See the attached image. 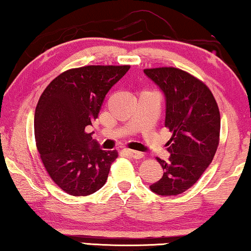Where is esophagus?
<instances>
[{
  "instance_id": "esophagus-1",
  "label": "esophagus",
  "mask_w": 251,
  "mask_h": 251,
  "mask_svg": "<svg viewBox=\"0 0 251 251\" xmlns=\"http://www.w3.org/2000/svg\"><path fill=\"white\" fill-rule=\"evenodd\" d=\"M123 152H125V153H126V155H129V157H131V158H133V159H141V158L144 157V154H143L142 152L133 151V150L126 149V150H123Z\"/></svg>"
}]
</instances>
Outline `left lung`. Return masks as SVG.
<instances>
[{"label":"left lung","mask_w":251,"mask_h":251,"mask_svg":"<svg viewBox=\"0 0 251 251\" xmlns=\"http://www.w3.org/2000/svg\"><path fill=\"white\" fill-rule=\"evenodd\" d=\"M144 74L165 96V126L173 132L167 161L158 159L164 175L150 189L160 196H176L196 183L219 144L220 114L209 87L176 68L145 69Z\"/></svg>","instance_id":"obj_1"}]
</instances>
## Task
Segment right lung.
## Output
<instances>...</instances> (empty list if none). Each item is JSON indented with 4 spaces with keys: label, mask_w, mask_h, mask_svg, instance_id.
I'll use <instances>...</instances> for the list:
<instances>
[{
    "label": "right lung",
    "mask_w": 251,
    "mask_h": 251,
    "mask_svg": "<svg viewBox=\"0 0 251 251\" xmlns=\"http://www.w3.org/2000/svg\"><path fill=\"white\" fill-rule=\"evenodd\" d=\"M129 66H87L64 71L46 87L35 108L40 158L55 183L73 196H87L106 183L116 151L100 149L87 129L106 94Z\"/></svg>",
    "instance_id": "add662e5"
}]
</instances>
